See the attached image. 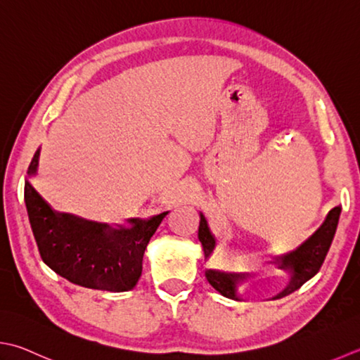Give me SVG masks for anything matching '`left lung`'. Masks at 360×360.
I'll return each mask as SVG.
<instances>
[{
	"mask_svg": "<svg viewBox=\"0 0 360 360\" xmlns=\"http://www.w3.org/2000/svg\"><path fill=\"white\" fill-rule=\"evenodd\" d=\"M342 207L337 206L329 210L326 215V220L323 221L321 226L316 229L314 234L302 243L300 248H297L288 255L279 256L278 264L279 269L288 271L290 279L283 292H279L274 300L284 298L287 295L293 293L295 290L307 283L309 279H312L319 270L321 269L325 257L333 243V238L335 236L337 224H339ZM200 229H198V238L202 245L204 259H209L212 251L215 250V237L209 229L207 220L204 218L202 214H200ZM206 278L209 284L212 285L218 293H221L223 297L229 300L240 301L238 297V285L242 283V274L238 273H221L218 270H206Z\"/></svg>",
	"mask_w": 360,
	"mask_h": 360,
	"instance_id": "8db88e82",
	"label": "left lung"
}]
</instances>
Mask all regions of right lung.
Listing matches in <instances>:
<instances>
[{"label":"right lung","mask_w":360,"mask_h":360,"mask_svg":"<svg viewBox=\"0 0 360 360\" xmlns=\"http://www.w3.org/2000/svg\"><path fill=\"white\" fill-rule=\"evenodd\" d=\"M40 148L27 168V178L37 173ZM25 181V202L31 229L44 262L76 285L108 292H128L142 276L146 245L168 212L148 221L131 218L129 229L82 220L56 212Z\"/></svg>","instance_id":"add662e5"}]
</instances>
